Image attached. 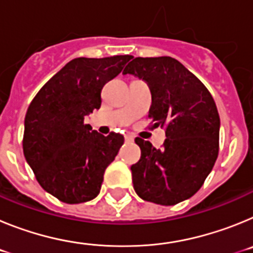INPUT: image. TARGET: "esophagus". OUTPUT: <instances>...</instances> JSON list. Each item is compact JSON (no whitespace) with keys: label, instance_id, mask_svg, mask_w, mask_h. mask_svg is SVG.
<instances>
[{"label":"esophagus","instance_id":"obj_1","mask_svg":"<svg viewBox=\"0 0 253 253\" xmlns=\"http://www.w3.org/2000/svg\"><path fill=\"white\" fill-rule=\"evenodd\" d=\"M125 142H128V143L134 142V138L130 137V135H125Z\"/></svg>","mask_w":253,"mask_h":253}]
</instances>
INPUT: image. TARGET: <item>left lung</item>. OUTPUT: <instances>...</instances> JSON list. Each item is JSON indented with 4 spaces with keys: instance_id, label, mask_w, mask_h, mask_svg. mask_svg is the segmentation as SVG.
Segmentation results:
<instances>
[{
    "instance_id": "8db88e82",
    "label": "left lung",
    "mask_w": 253,
    "mask_h": 253,
    "mask_svg": "<svg viewBox=\"0 0 253 253\" xmlns=\"http://www.w3.org/2000/svg\"><path fill=\"white\" fill-rule=\"evenodd\" d=\"M146 82L152 95L148 118L154 128H166L162 149L148 140L130 167L139 198L175 205L191 198L204 184L218 157L220 119L216 105L198 77L171 57L134 58L123 75Z\"/></svg>"
}]
</instances>
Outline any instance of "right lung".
I'll list each match as a JSON object with an SVG mask.
<instances>
[{
  "instance_id": "add662e5",
  "label": "right lung",
  "mask_w": 253,
  "mask_h": 253,
  "mask_svg": "<svg viewBox=\"0 0 253 253\" xmlns=\"http://www.w3.org/2000/svg\"><path fill=\"white\" fill-rule=\"evenodd\" d=\"M131 55L76 58L40 88L25 116L22 148L40 186L60 202L80 204L99 195L106 167L124 143L84 124L101 106V90Z\"/></svg>"
}]
</instances>
